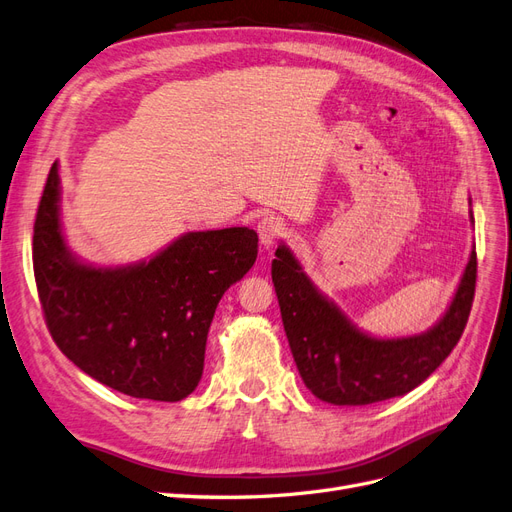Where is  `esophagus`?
Masks as SVG:
<instances>
[{"mask_svg":"<svg viewBox=\"0 0 512 512\" xmlns=\"http://www.w3.org/2000/svg\"><path fill=\"white\" fill-rule=\"evenodd\" d=\"M257 233H259V240H261V244H264V248H270L276 240L285 236V223L279 216L268 214L257 223Z\"/></svg>","mask_w":512,"mask_h":512,"instance_id":"34e87169","label":"esophagus"}]
</instances>
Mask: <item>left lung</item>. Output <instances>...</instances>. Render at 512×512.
<instances>
[{"label":"left lung","mask_w":512,"mask_h":512,"mask_svg":"<svg viewBox=\"0 0 512 512\" xmlns=\"http://www.w3.org/2000/svg\"><path fill=\"white\" fill-rule=\"evenodd\" d=\"M274 255L272 283L296 367L306 388L332 405L379 403L420 386L455 349L472 311L476 251L444 317L401 339L364 334L313 285L285 244Z\"/></svg>","instance_id":"obj_1"}]
</instances>
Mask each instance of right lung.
Segmentation results:
<instances>
[{"instance_id": "right-lung-1", "label": "right lung", "mask_w": 512, "mask_h": 512, "mask_svg": "<svg viewBox=\"0 0 512 512\" xmlns=\"http://www.w3.org/2000/svg\"><path fill=\"white\" fill-rule=\"evenodd\" d=\"M257 240L248 227L188 231L150 261L81 264L62 233L53 163L34 223V276L51 337L100 384L182 401L201 379L218 300L253 268Z\"/></svg>"}]
</instances>
